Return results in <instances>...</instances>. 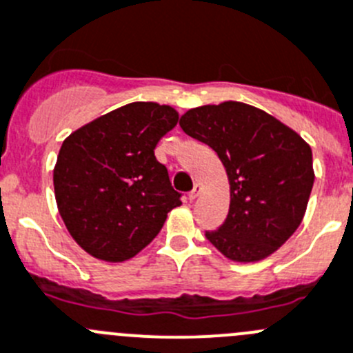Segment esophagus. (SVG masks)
<instances>
[{
	"label": "esophagus",
	"mask_w": 353,
	"mask_h": 353,
	"mask_svg": "<svg viewBox=\"0 0 353 353\" xmlns=\"http://www.w3.org/2000/svg\"><path fill=\"white\" fill-rule=\"evenodd\" d=\"M199 192H201V185L199 183H196V185H194V189L189 192V199L194 201L197 196H199Z\"/></svg>",
	"instance_id": "esophagus-1"
}]
</instances>
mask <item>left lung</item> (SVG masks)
<instances>
[{
    "label": "left lung",
    "mask_w": 353,
    "mask_h": 353,
    "mask_svg": "<svg viewBox=\"0 0 353 353\" xmlns=\"http://www.w3.org/2000/svg\"><path fill=\"white\" fill-rule=\"evenodd\" d=\"M180 126L218 154L229 176V214L208 241L241 263L270 256L303 220L315 179L310 145L265 110L232 100L187 110Z\"/></svg>",
    "instance_id": "1"
}]
</instances>
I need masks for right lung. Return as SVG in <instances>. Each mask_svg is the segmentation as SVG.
<instances>
[{"mask_svg": "<svg viewBox=\"0 0 353 353\" xmlns=\"http://www.w3.org/2000/svg\"><path fill=\"white\" fill-rule=\"evenodd\" d=\"M176 123L173 107L133 102L63 140L53 170L57 206L86 253L112 263L130 260L182 204L166 166L154 156Z\"/></svg>", "mask_w": 353, "mask_h": 353, "instance_id": "right-lung-1", "label": "right lung"}]
</instances>
